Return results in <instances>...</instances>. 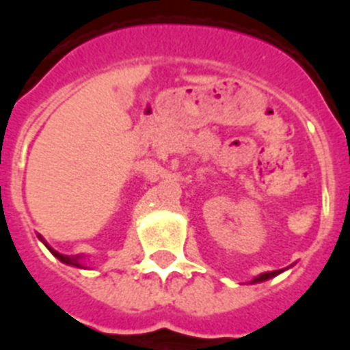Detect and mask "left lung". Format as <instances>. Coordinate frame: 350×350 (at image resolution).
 Masks as SVG:
<instances>
[{"label":"left lung","instance_id":"left-lung-1","mask_svg":"<svg viewBox=\"0 0 350 350\" xmlns=\"http://www.w3.org/2000/svg\"><path fill=\"white\" fill-rule=\"evenodd\" d=\"M279 273V271H271V273H262L259 275V277H256L254 280H252V284H258V282H265V280L271 279V277H275V275Z\"/></svg>","mask_w":350,"mask_h":350}]
</instances>
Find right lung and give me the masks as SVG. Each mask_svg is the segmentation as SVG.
Wrapping results in <instances>:
<instances>
[{"label":"right lung","instance_id":"right-lung-1","mask_svg":"<svg viewBox=\"0 0 350 350\" xmlns=\"http://www.w3.org/2000/svg\"><path fill=\"white\" fill-rule=\"evenodd\" d=\"M61 261H63V262H66V265H73V267H77V268H83V267H80L79 262H73V261H70V258H66V259H61Z\"/></svg>","mask_w":350,"mask_h":350}]
</instances>
